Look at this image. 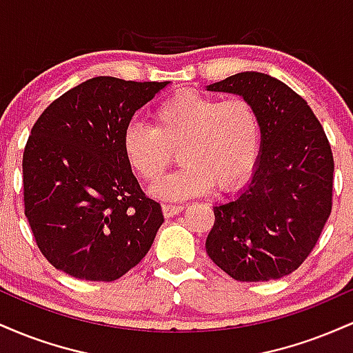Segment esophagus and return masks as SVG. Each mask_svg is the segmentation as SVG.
I'll list each match as a JSON object with an SVG mask.
<instances>
[{"instance_id": "esophagus-1", "label": "esophagus", "mask_w": 353, "mask_h": 353, "mask_svg": "<svg viewBox=\"0 0 353 353\" xmlns=\"http://www.w3.org/2000/svg\"><path fill=\"white\" fill-rule=\"evenodd\" d=\"M182 209H184V205L182 204H163V212L165 217L177 216Z\"/></svg>"}]
</instances>
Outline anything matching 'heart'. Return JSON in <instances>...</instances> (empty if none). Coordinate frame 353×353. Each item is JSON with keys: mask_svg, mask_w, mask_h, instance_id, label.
Returning <instances> with one entry per match:
<instances>
[{"mask_svg": "<svg viewBox=\"0 0 353 353\" xmlns=\"http://www.w3.org/2000/svg\"><path fill=\"white\" fill-rule=\"evenodd\" d=\"M259 145L261 124L249 101H219L196 91L164 99L154 109L152 128L129 124L121 141L125 164L149 184L161 179L179 149L181 168L152 189L168 201L199 196L214 185L219 192L236 189L252 171Z\"/></svg>", "mask_w": 353, "mask_h": 353, "instance_id": "heart-1", "label": "heart"}]
</instances>
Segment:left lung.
Instances as JSON below:
<instances>
[{
	"label": "left lung",
	"instance_id": "8db88e82",
	"mask_svg": "<svg viewBox=\"0 0 353 353\" xmlns=\"http://www.w3.org/2000/svg\"><path fill=\"white\" fill-rule=\"evenodd\" d=\"M252 104L261 149L249 184L214 205L205 250L241 282L292 274L317 244L332 210L334 156L305 99L282 81L245 71L209 84Z\"/></svg>",
	"mask_w": 353,
	"mask_h": 353
}]
</instances>
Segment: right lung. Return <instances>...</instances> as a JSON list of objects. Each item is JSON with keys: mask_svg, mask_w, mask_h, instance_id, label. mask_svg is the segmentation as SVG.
<instances>
[{"mask_svg": "<svg viewBox=\"0 0 353 353\" xmlns=\"http://www.w3.org/2000/svg\"><path fill=\"white\" fill-rule=\"evenodd\" d=\"M169 81L98 76L38 117L23 154L24 214L39 250L76 279L111 282L139 264L164 217L121 149L137 109Z\"/></svg>", "mask_w": 353, "mask_h": 353, "instance_id": "right-lung-1", "label": "right lung"}]
</instances>
